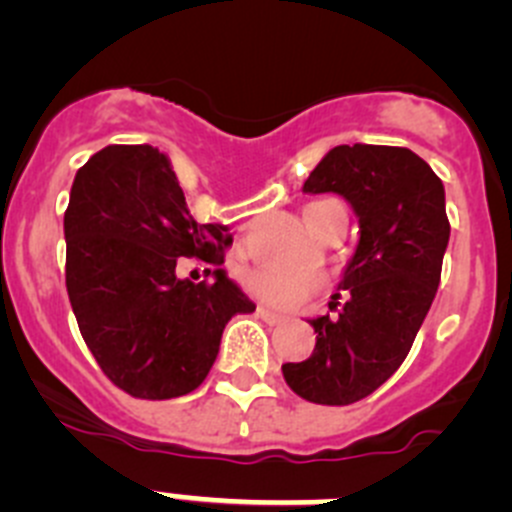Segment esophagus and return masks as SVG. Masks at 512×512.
<instances>
[{"label":"esophagus","instance_id":"esophagus-1","mask_svg":"<svg viewBox=\"0 0 512 512\" xmlns=\"http://www.w3.org/2000/svg\"><path fill=\"white\" fill-rule=\"evenodd\" d=\"M256 316L261 318V321L271 323V326H276V323L286 321V316H281V313L271 311V308H266V306H258V308H256Z\"/></svg>","mask_w":512,"mask_h":512}]
</instances>
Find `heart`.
<instances>
[{
    "mask_svg": "<svg viewBox=\"0 0 512 512\" xmlns=\"http://www.w3.org/2000/svg\"><path fill=\"white\" fill-rule=\"evenodd\" d=\"M321 204H308L303 216H306V224L311 226V231L316 229V216L313 209ZM244 286L251 296H256L258 301L268 303L273 308H298L323 288V278L318 273H296V271H283V268L273 266H256L244 271Z\"/></svg>",
    "mask_w": 512,
    "mask_h": 512,
    "instance_id": "b5f03b06",
    "label": "heart"
}]
</instances>
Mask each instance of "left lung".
<instances>
[{"mask_svg":"<svg viewBox=\"0 0 512 512\" xmlns=\"http://www.w3.org/2000/svg\"><path fill=\"white\" fill-rule=\"evenodd\" d=\"M303 191L341 194L361 239L333 296L346 298L338 316L313 318V353L281 371L296 396L348 406L401 368L433 303L450 239L445 189L411 149L343 144L318 161Z\"/></svg>","mask_w":512,"mask_h":512,"instance_id":"1","label":"left lung"}]
</instances>
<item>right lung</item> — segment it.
<instances>
[{"label":"right lung","mask_w":512,"mask_h":512,"mask_svg":"<svg viewBox=\"0 0 512 512\" xmlns=\"http://www.w3.org/2000/svg\"><path fill=\"white\" fill-rule=\"evenodd\" d=\"M226 231L191 216L169 156L149 144L106 146L74 176L67 293L91 356L129 396L199 388L231 316L256 311L221 268L234 241ZM181 255L214 265L215 283L176 277Z\"/></svg>","instance_id":"add662e5"}]
</instances>
